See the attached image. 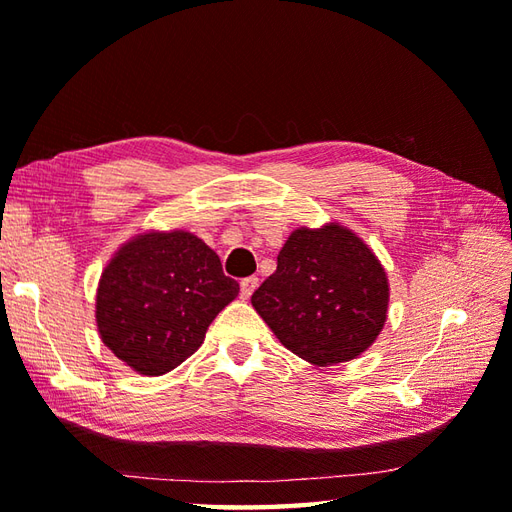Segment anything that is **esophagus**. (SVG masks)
I'll use <instances>...</instances> for the list:
<instances>
[{"mask_svg": "<svg viewBox=\"0 0 512 512\" xmlns=\"http://www.w3.org/2000/svg\"><path fill=\"white\" fill-rule=\"evenodd\" d=\"M259 286V279L257 277H246L242 279V284H239V288H242V299H248L253 292L257 290Z\"/></svg>", "mask_w": 512, "mask_h": 512, "instance_id": "1", "label": "esophagus"}]
</instances>
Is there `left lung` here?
<instances>
[{"label": "left lung", "mask_w": 512, "mask_h": 512, "mask_svg": "<svg viewBox=\"0 0 512 512\" xmlns=\"http://www.w3.org/2000/svg\"><path fill=\"white\" fill-rule=\"evenodd\" d=\"M250 303L281 345L328 367L361 356L383 332L389 279L352 228L339 222L299 226Z\"/></svg>", "instance_id": "left-lung-1"}]
</instances>
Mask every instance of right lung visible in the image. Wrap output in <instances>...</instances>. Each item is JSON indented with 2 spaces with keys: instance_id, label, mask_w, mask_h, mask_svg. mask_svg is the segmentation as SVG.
Instances as JSON below:
<instances>
[{
  "instance_id": "obj_1",
  "label": "right lung",
  "mask_w": 512,
  "mask_h": 512,
  "mask_svg": "<svg viewBox=\"0 0 512 512\" xmlns=\"http://www.w3.org/2000/svg\"><path fill=\"white\" fill-rule=\"evenodd\" d=\"M239 292L220 257L182 228L129 237L103 268L96 328L118 361L162 376L202 345L213 319Z\"/></svg>"
}]
</instances>
